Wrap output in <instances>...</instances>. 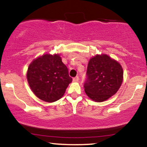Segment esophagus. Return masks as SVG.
Segmentation results:
<instances>
[{"instance_id":"34e87169","label":"esophagus","mask_w":147,"mask_h":147,"mask_svg":"<svg viewBox=\"0 0 147 147\" xmlns=\"http://www.w3.org/2000/svg\"><path fill=\"white\" fill-rule=\"evenodd\" d=\"M79 77H74V78H73V82H78V81H79Z\"/></svg>"}]
</instances>
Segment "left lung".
<instances>
[{
	"label": "left lung",
	"mask_w": 147,
	"mask_h": 147,
	"mask_svg": "<svg viewBox=\"0 0 147 147\" xmlns=\"http://www.w3.org/2000/svg\"><path fill=\"white\" fill-rule=\"evenodd\" d=\"M84 87L95 102H104L115 95L123 81L121 65L106 55H96L89 61Z\"/></svg>",
	"instance_id": "8db88e82"
}]
</instances>
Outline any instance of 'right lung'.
<instances>
[{
    "label": "right lung",
    "mask_w": 147,
    "mask_h": 147,
    "mask_svg": "<svg viewBox=\"0 0 147 147\" xmlns=\"http://www.w3.org/2000/svg\"><path fill=\"white\" fill-rule=\"evenodd\" d=\"M27 78L34 95L47 102L59 99L72 81L59 55L48 54L30 63Z\"/></svg>",
    "instance_id": "right-lung-1"
}]
</instances>
